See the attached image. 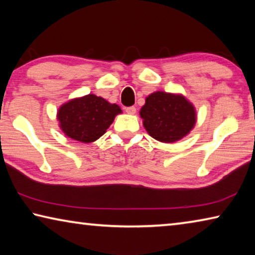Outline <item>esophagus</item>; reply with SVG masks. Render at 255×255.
Masks as SVG:
<instances>
[{
    "instance_id": "obj_1",
    "label": "esophagus",
    "mask_w": 255,
    "mask_h": 255,
    "mask_svg": "<svg viewBox=\"0 0 255 255\" xmlns=\"http://www.w3.org/2000/svg\"><path fill=\"white\" fill-rule=\"evenodd\" d=\"M125 110H126L127 114H129V115H135L136 114V108L135 107H127Z\"/></svg>"
}]
</instances>
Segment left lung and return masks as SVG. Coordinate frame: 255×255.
Listing matches in <instances>:
<instances>
[{"label":"left lung","mask_w":255,"mask_h":255,"mask_svg":"<svg viewBox=\"0 0 255 255\" xmlns=\"http://www.w3.org/2000/svg\"><path fill=\"white\" fill-rule=\"evenodd\" d=\"M144 127L150 136L164 143H173L191 130L196 111L182 96L155 92L146 98L140 110Z\"/></svg>","instance_id":"obj_1"}]
</instances>
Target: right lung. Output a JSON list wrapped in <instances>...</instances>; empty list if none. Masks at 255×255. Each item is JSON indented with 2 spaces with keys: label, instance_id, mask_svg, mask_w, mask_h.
Masks as SVG:
<instances>
[{
  "label": "right lung",
  "instance_id": "add662e5",
  "mask_svg": "<svg viewBox=\"0 0 255 255\" xmlns=\"http://www.w3.org/2000/svg\"><path fill=\"white\" fill-rule=\"evenodd\" d=\"M120 112L122 109L117 105L88 94L60 107L57 118L66 136L82 143H91L106 132Z\"/></svg>",
  "mask_w": 255,
  "mask_h": 255
}]
</instances>
